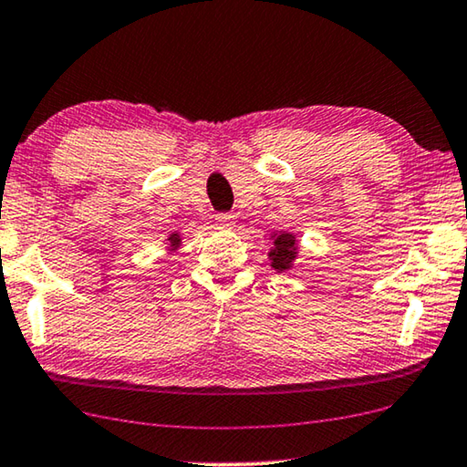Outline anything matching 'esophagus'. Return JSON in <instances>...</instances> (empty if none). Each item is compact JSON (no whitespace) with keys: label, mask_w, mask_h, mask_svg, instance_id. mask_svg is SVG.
Wrapping results in <instances>:
<instances>
[{"label":"esophagus","mask_w":467,"mask_h":467,"mask_svg":"<svg viewBox=\"0 0 467 467\" xmlns=\"http://www.w3.org/2000/svg\"><path fill=\"white\" fill-rule=\"evenodd\" d=\"M214 221H217V225L221 229H232L235 225V217H234V214H229V213L217 214V217H214Z\"/></svg>","instance_id":"esophagus-1"}]
</instances>
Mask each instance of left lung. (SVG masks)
<instances>
[{
	"label": "left lung",
	"mask_w": 467,
	"mask_h": 467,
	"mask_svg": "<svg viewBox=\"0 0 467 467\" xmlns=\"http://www.w3.org/2000/svg\"><path fill=\"white\" fill-rule=\"evenodd\" d=\"M271 240H274V246L269 250V261L271 267H274L277 274H285V271L292 269L294 261L298 256V240L296 235L290 232H274L271 234Z\"/></svg>",
	"instance_id": "8db88e82"
}]
</instances>
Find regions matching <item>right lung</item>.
Masks as SVG:
<instances>
[{
  "label": "right lung",
  "instance_id": "add662e5",
  "mask_svg": "<svg viewBox=\"0 0 467 467\" xmlns=\"http://www.w3.org/2000/svg\"><path fill=\"white\" fill-rule=\"evenodd\" d=\"M167 242H169V244H167L169 250H177L179 246H182V235H179L177 232H173V234H171L169 238H167Z\"/></svg>",
  "mask_w": 467,
  "mask_h": 467
}]
</instances>
